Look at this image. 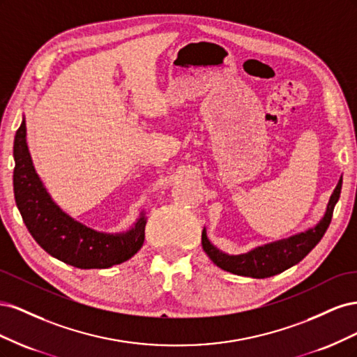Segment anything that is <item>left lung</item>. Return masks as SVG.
Instances as JSON below:
<instances>
[{
    "instance_id": "obj_1",
    "label": "left lung",
    "mask_w": 357,
    "mask_h": 357,
    "mask_svg": "<svg viewBox=\"0 0 357 357\" xmlns=\"http://www.w3.org/2000/svg\"><path fill=\"white\" fill-rule=\"evenodd\" d=\"M342 186V178H340L337 188H335L332 197L329 199L328 208L323 218L314 228L308 229L298 235L290 236L287 240H280L271 244H265L257 247L255 250L245 255L229 256L219 252L207 238L205 229L202 231V248L208 255L211 261L219 268L229 271L236 275H245L253 278H266L275 274L283 273L284 269L301 262L312 248L317 245L325 235L328 226L332 220L333 207L337 204Z\"/></svg>"
}]
</instances>
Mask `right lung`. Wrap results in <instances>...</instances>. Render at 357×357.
I'll list each match as a JSON object with an SVG mask.
<instances>
[{"label":"right lung","mask_w":357,"mask_h":357,"mask_svg":"<svg viewBox=\"0 0 357 357\" xmlns=\"http://www.w3.org/2000/svg\"><path fill=\"white\" fill-rule=\"evenodd\" d=\"M13 190L29 234L50 256L80 269L110 268L131 259L144 243V214L131 231L119 235L96 232L71 219L43 186L26 146V125L20 123L13 146Z\"/></svg>","instance_id":"1"}]
</instances>
